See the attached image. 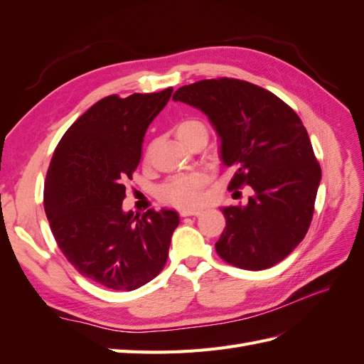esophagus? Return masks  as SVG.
Masks as SVG:
<instances>
[{
  "label": "esophagus",
  "mask_w": 364,
  "mask_h": 364,
  "mask_svg": "<svg viewBox=\"0 0 364 364\" xmlns=\"http://www.w3.org/2000/svg\"><path fill=\"white\" fill-rule=\"evenodd\" d=\"M179 214H181V217H190V215L197 217V215L202 214V211H200V209H181Z\"/></svg>",
  "instance_id": "obj_1"
}]
</instances>
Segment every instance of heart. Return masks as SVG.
<instances>
[{
  "label": "heart",
  "mask_w": 364,
  "mask_h": 364,
  "mask_svg": "<svg viewBox=\"0 0 364 364\" xmlns=\"http://www.w3.org/2000/svg\"><path fill=\"white\" fill-rule=\"evenodd\" d=\"M174 132L176 136H178L185 146L197 136H208V129L205 123L196 118H186L179 121L174 127ZM208 182V174L202 171L176 174L159 186L158 196L164 203L183 209H191L202 202V190L205 188Z\"/></svg>",
  "instance_id": "heart-1"
}]
</instances>
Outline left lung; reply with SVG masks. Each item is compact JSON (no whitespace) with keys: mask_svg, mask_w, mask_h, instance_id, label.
I'll use <instances>...</instances> for the list:
<instances>
[{"mask_svg":"<svg viewBox=\"0 0 364 364\" xmlns=\"http://www.w3.org/2000/svg\"><path fill=\"white\" fill-rule=\"evenodd\" d=\"M209 118L220 158L234 168L229 190L249 185L246 205L223 208L226 226L215 250L245 270H264L289 257L310 228L322 170L301 118L270 91L228 79L200 80L173 95Z\"/></svg>","mask_w":364,"mask_h":364,"instance_id":"left-lung-1","label":"left lung"}]
</instances>
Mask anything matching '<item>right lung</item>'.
I'll return each mask as SVG.
<instances>
[{
	"mask_svg": "<svg viewBox=\"0 0 364 364\" xmlns=\"http://www.w3.org/2000/svg\"><path fill=\"white\" fill-rule=\"evenodd\" d=\"M171 92L102 98L74 121L53 153L43 186L51 232L74 269L103 287L136 290L167 262L178 213L149 209L134 217L123 211V200L146 130Z\"/></svg>",
	"mask_w": 364,
	"mask_h": 364,
	"instance_id": "add662e5",
	"label": "right lung"
}]
</instances>
